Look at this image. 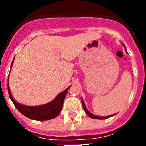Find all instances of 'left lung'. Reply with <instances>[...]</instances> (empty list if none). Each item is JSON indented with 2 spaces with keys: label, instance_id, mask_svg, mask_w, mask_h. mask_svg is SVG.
<instances>
[{
  "label": "left lung",
  "instance_id": "left-lung-1",
  "mask_svg": "<svg viewBox=\"0 0 146 146\" xmlns=\"http://www.w3.org/2000/svg\"><path fill=\"white\" fill-rule=\"evenodd\" d=\"M123 45L125 47L124 44L123 43H122ZM125 50H126V51H127V49H126V47H125ZM81 102H82V107H83V109H84L85 112L86 113V114L88 116H89V117L91 118H93V119H98V120H104V119H107V118H109L111 117H112V116H114L115 114H113V115H110V116H107V117H99V116H96V115H94V114H92V113H91L90 112H89L88 110H87L86 107V105H85V103L84 102H83V100H82V98H81Z\"/></svg>",
  "mask_w": 146,
  "mask_h": 146
}]
</instances>
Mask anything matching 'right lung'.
<instances>
[{
  "label": "right lung",
  "mask_w": 146,
  "mask_h": 146,
  "mask_svg": "<svg viewBox=\"0 0 146 146\" xmlns=\"http://www.w3.org/2000/svg\"><path fill=\"white\" fill-rule=\"evenodd\" d=\"M13 63V60L10 67H12ZM70 87V86H69L66 90L58 94L57 97L49 103L38 105V106H26V105L18 103L13 98L9 85H7L9 96L17 110L26 117L35 120H48L56 117L61 111L64 101Z\"/></svg>",
  "instance_id": "right-lung-1"
}]
</instances>
